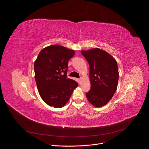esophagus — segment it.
<instances>
[{"label": "esophagus", "mask_w": 149, "mask_h": 149, "mask_svg": "<svg viewBox=\"0 0 149 149\" xmlns=\"http://www.w3.org/2000/svg\"><path fill=\"white\" fill-rule=\"evenodd\" d=\"M78 82H79V84H81V78H79V79H78Z\"/></svg>", "instance_id": "esophagus-1"}]
</instances>
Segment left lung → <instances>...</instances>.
<instances>
[{"mask_svg": "<svg viewBox=\"0 0 149 149\" xmlns=\"http://www.w3.org/2000/svg\"><path fill=\"white\" fill-rule=\"evenodd\" d=\"M90 66V90L86 93L89 102L96 107L105 105L116 91L119 77L116 60L99 48L82 51Z\"/></svg>", "mask_w": 149, "mask_h": 149, "instance_id": "8db88e82", "label": "left lung"}]
</instances>
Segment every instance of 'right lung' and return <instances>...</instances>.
Returning <instances> with one entry per match:
<instances>
[{
  "label": "right lung",
  "instance_id": "obj_1",
  "mask_svg": "<svg viewBox=\"0 0 149 149\" xmlns=\"http://www.w3.org/2000/svg\"><path fill=\"white\" fill-rule=\"evenodd\" d=\"M75 54L58 45L42 49L34 63L35 79L40 97L48 105L61 108L78 84L67 77L68 62Z\"/></svg>",
  "mask_w": 149,
  "mask_h": 149
}]
</instances>
